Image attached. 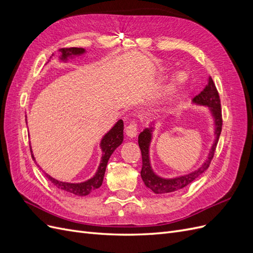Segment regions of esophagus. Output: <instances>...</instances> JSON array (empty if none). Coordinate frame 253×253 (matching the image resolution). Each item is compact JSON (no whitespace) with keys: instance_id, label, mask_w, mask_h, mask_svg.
<instances>
[{"instance_id":"1","label":"esophagus","mask_w":253,"mask_h":253,"mask_svg":"<svg viewBox=\"0 0 253 253\" xmlns=\"http://www.w3.org/2000/svg\"><path fill=\"white\" fill-rule=\"evenodd\" d=\"M126 134L128 137L129 139H134L135 137L138 134V131H137V125L135 122H131L126 127Z\"/></svg>"}]
</instances>
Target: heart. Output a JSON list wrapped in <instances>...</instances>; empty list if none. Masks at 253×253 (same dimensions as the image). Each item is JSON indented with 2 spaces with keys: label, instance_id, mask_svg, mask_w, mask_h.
<instances>
[{
  "label": "heart",
  "instance_id": "obj_1",
  "mask_svg": "<svg viewBox=\"0 0 253 253\" xmlns=\"http://www.w3.org/2000/svg\"><path fill=\"white\" fill-rule=\"evenodd\" d=\"M187 81L186 76L181 72L175 73L172 77L169 79L165 86L159 90V93L155 97V101L157 104H165L173 98L175 95H177L181 88L185 85Z\"/></svg>",
  "mask_w": 253,
  "mask_h": 253
}]
</instances>
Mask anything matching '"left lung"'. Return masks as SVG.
<instances>
[{"label":"left lung","mask_w":253,"mask_h":253,"mask_svg":"<svg viewBox=\"0 0 253 253\" xmlns=\"http://www.w3.org/2000/svg\"><path fill=\"white\" fill-rule=\"evenodd\" d=\"M192 103L198 106H206V108H208V111L213 119V134L214 138H215L209 150L208 156L204 160L202 166L200 168H197L196 170L182 175L175 176V177H163V176L158 175L154 171V169H153L150 156L151 143L153 140V136H154V132L156 128L155 126L157 122L153 121L152 124H150L148 127H145L138 136V144L142 155V168L140 172L141 178L144 182L145 187L151 189L153 192L156 194L170 193L187 187L191 182L194 181L198 176H201L204 172H206L214 156V152H215L216 144L218 142V138L221 132V125H223V121H221L219 96L215 87V84H214L211 77H209L208 84H207L202 93L192 99Z\"/></svg>","instance_id":"1"}]
</instances>
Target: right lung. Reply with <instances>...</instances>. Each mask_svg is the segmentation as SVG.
<instances>
[{
    "label": "right lung",
    "mask_w": 253,
    "mask_h": 253,
    "mask_svg": "<svg viewBox=\"0 0 253 253\" xmlns=\"http://www.w3.org/2000/svg\"><path fill=\"white\" fill-rule=\"evenodd\" d=\"M85 52H86L85 49L78 48V47L61 48V49H59V53H60L59 61L60 62L66 63L70 59L80 57V56L84 55ZM122 141H124V121L119 119L116 124L113 126V127L110 129V131L106 134H104L101 138L99 147H100V149H101L102 155L100 158V164H99L98 169H97L96 173L93 175V177H90L89 179H87L85 181H82V182L61 181V180H58L56 178L51 177V176L48 175L47 173H45L46 174V177L52 182L53 186H56L60 190L66 191V192L73 193L77 196H86L90 192H93L94 190L100 188V186L102 185L106 165H108L109 159L112 156L114 151L119 147V145L122 143ZM30 151H32L33 159L36 162V158L33 154L32 148H30ZM38 167L40 168L39 165H38Z\"/></svg>",
    "instance_id": "right-lung-1"
}]
</instances>
